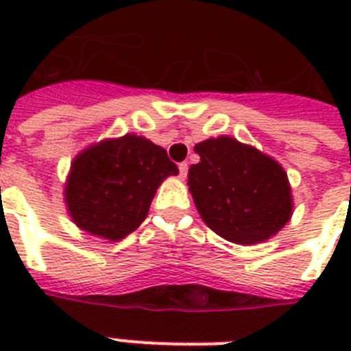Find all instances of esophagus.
I'll use <instances>...</instances> for the list:
<instances>
[{
	"label": "esophagus",
	"mask_w": 351,
	"mask_h": 351,
	"mask_svg": "<svg viewBox=\"0 0 351 351\" xmlns=\"http://www.w3.org/2000/svg\"><path fill=\"white\" fill-rule=\"evenodd\" d=\"M187 169H189V165H187L186 162H182V164L178 165V171H180V178H186Z\"/></svg>",
	"instance_id": "obj_1"
}]
</instances>
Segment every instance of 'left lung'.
Listing matches in <instances>:
<instances>
[{
	"label": "left lung",
	"mask_w": 351,
	"mask_h": 351,
	"mask_svg": "<svg viewBox=\"0 0 351 351\" xmlns=\"http://www.w3.org/2000/svg\"><path fill=\"white\" fill-rule=\"evenodd\" d=\"M200 162L187 173V186L202 220L233 244L271 239L293 215L288 173L277 160L231 136L195 145Z\"/></svg>",
	"instance_id": "left-lung-1"
}]
</instances>
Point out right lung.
Masks as SVG:
<instances>
[{"label": "right lung", "instance_id": "1", "mask_svg": "<svg viewBox=\"0 0 351 351\" xmlns=\"http://www.w3.org/2000/svg\"><path fill=\"white\" fill-rule=\"evenodd\" d=\"M171 175L178 167L147 138H107L73 160L63 189L67 211L82 231L117 242L145 220L154 193Z\"/></svg>", "mask_w": 351, "mask_h": 351}]
</instances>
